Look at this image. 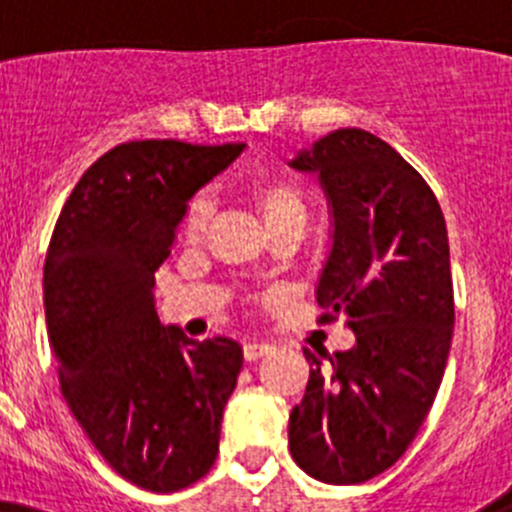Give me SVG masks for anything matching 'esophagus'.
I'll return each mask as SVG.
<instances>
[{
    "label": "esophagus",
    "instance_id": "obj_1",
    "mask_svg": "<svg viewBox=\"0 0 512 512\" xmlns=\"http://www.w3.org/2000/svg\"><path fill=\"white\" fill-rule=\"evenodd\" d=\"M272 352V347L270 344H265V342H250V344H245V347H242V356H245V361H257V359H262V356H267Z\"/></svg>",
    "mask_w": 512,
    "mask_h": 512
}]
</instances>
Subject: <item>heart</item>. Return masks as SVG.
<instances>
[{
    "instance_id": "b5f03b06",
    "label": "heart",
    "mask_w": 512,
    "mask_h": 512,
    "mask_svg": "<svg viewBox=\"0 0 512 512\" xmlns=\"http://www.w3.org/2000/svg\"><path fill=\"white\" fill-rule=\"evenodd\" d=\"M247 198H250V205L255 208L257 218L262 220V227H265L270 240L280 235H292L297 240L302 237L309 220V203L297 183L287 178H260L250 185ZM210 218H213V200H210V195H198L190 203L188 215H185V240H203Z\"/></svg>"
}]
</instances>
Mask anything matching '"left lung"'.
<instances>
[{"mask_svg":"<svg viewBox=\"0 0 512 512\" xmlns=\"http://www.w3.org/2000/svg\"><path fill=\"white\" fill-rule=\"evenodd\" d=\"M289 168L317 173L322 185L332 227L314 294L356 334L347 352L304 349L312 369L289 414V451L322 483H364L404 456L446 371V220L426 180L361 128L319 138Z\"/></svg>","mask_w":512,"mask_h":512,"instance_id":"8db88e82","label":"left lung"}]
</instances>
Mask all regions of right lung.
<instances>
[{
  "mask_svg": "<svg viewBox=\"0 0 512 512\" xmlns=\"http://www.w3.org/2000/svg\"><path fill=\"white\" fill-rule=\"evenodd\" d=\"M242 148L121 143L81 175L51 235L44 302L64 399L103 461L151 493L213 468L242 369L235 339L160 324L153 292L188 203Z\"/></svg>",
  "mask_w": 512,
  "mask_h": 512,
  "instance_id": "obj_1",
  "label": "right lung"
}]
</instances>
